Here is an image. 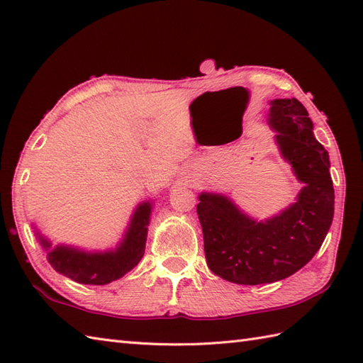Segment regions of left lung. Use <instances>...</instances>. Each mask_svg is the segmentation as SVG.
<instances>
[{
  "label": "left lung",
  "instance_id": "1",
  "mask_svg": "<svg viewBox=\"0 0 363 363\" xmlns=\"http://www.w3.org/2000/svg\"><path fill=\"white\" fill-rule=\"evenodd\" d=\"M268 125L281 156L304 184L296 203L257 221L226 195L198 196L207 267L234 284H269L296 273L320 250L334 218L329 154L313 135L309 112L296 98L273 99Z\"/></svg>",
  "mask_w": 363,
  "mask_h": 363
}]
</instances>
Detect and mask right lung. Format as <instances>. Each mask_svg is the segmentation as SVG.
Masks as SVG:
<instances>
[{
	"instance_id": "1",
	"label": "right lung",
	"mask_w": 363,
	"mask_h": 363,
	"mask_svg": "<svg viewBox=\"0 0 363 363\" xmlns=\"http://www.w3.org/2000/svg\"><path fill=\"white\" fill-rule=\"evenodd\" d=\"M151 211L152 203L150 201H143L135 207L121 242L115 250L86 251L70 245L52 246L37 228H34V233L38 243L48 252L46 259L57 273L79 284L106 285L120 279L142 260Z\"/></svg>"
}]
</instances>
